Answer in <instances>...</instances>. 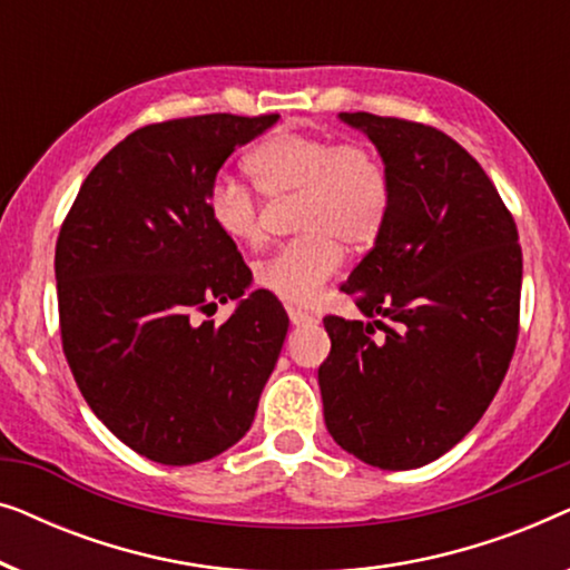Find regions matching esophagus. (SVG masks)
<instances>
[{"label": "esophagus", "instance_id": "1", "mask_svg": "<svg viewBox=\"0 0 570 570\" xmlns=\"http://www.w3.org/2000/svg\"><path fill=\"white\" fill-rule=\"evenodd\" d=\"M287 316H291V322H293L295 326L316 324V316H311L308 311H301V308H287Z\"/></svg>", "mask_w": 570, "mask_h": 570}]
</instances>
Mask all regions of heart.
I'll use <instances>...</instances> for the list:
<instances>
[{
	"mask_svg": "<svg viewBox=\"0 0 570 570\" xmlns=\"http://www.w3.org/2000/svg\"><path fill=\"white\" fill-rule=\"evenodd\" d=\"M246 168L264 197H295L298 238L256 267V283L293 306H311L340 269L342 244L365 248L384 228L392 186L381 158L365 145L283 129L254 147ZM207 215L225 238L256 246L264 238L254 194L230 176L207 189Z\"/></svg>",
	"mask_w": 570,
	"mask_h": 570,
	"instance_id": "obj_1",
	"label": "heart"
}]
</instances>
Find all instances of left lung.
Segmentation results:
<instances>
[{
  "label": "left lung",
  "mask_w": 570,
  "mask_h": 570,
  "mask_svg": "<svg viewBox=\"0 0 570 570\" xmlns=\"http://www.w3.org/2000/svg\"><path fill=\"white\" fill-rule=\"evenodd\" d=\"M340 121L376 145L392 205L342 285L371 322L324 318L326 431L365 464L415 470L478 425L509 371L519 233L480 163L443 131L363 111Z\"/></svg>",
  "instance_id": "obj_1"
}]
</instances>
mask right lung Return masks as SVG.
I'll list each match as a JSON object with an SVG mask.
<instances>
[{"label": "right lung", "mask_w": 570, "mask_h": 570, "mask_svg": "<svg viewBox=\"0 0 570 570\" xmlns=\"http://www.w3.org/2000/svg\"><path fill=\"white\" fill-rule=\"evenodd\" d=\"M279 116L150 124L85 178L57 240L61 345L85 402L158 464L207 462L244 439L283 350L287 314L254 291L207 189ZM237 301L225 325L199 323Z\"/></svg>", "instance_id": "obj_1"}]
</instances>
